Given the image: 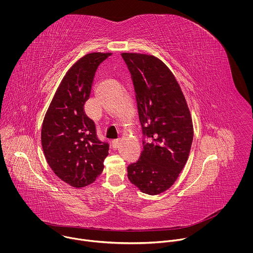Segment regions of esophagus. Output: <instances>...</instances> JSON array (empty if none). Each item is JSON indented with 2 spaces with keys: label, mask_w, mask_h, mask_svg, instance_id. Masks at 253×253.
<instances>
[{
  "label": "esophagus",
  "mask_w": 253,
  "mask_h": 253,
  "mask_svg": "<svg viewBox=\"0 0 253 253\" xmlns=\"http://www.w3.org/2000/svg\"><path fill=\"white\" fill-rule=\"evenodd\" d=\"M120 140H118V139H116V140H113L112 141V146H113V148H115V149H117V148H119L120 147Z\"/></svg>",
  "instance_id": "obj_1"
}]
</instances>
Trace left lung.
Here are the masks:
<instances>
[{
    "mask_svg": "<svg viewBox=\"0 0 253 253\" xmlns=\"http://www.w3.org/2000/svg\"><path fill=\"white\" fill-rule=\"evenodd\" d=\"M131 74L143 151L127 167L128 179L143 193L165 192L177 179L190 153L194 131L180 86L155 56L122 53Z\"/></svg>",
    "mask_w": 253,
    "mask_h": 253,
    "instance_id": "left-lung-1",
    "label": "left lung"
}]
</instances>
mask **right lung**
<instances>
[{
  "mask_svg": "<svg viewBox=\"0 0 253 253\" xmlns=\"http://www.w3.org/2000/svg\"><path fill=\"white\" fill-rule=\"evenodd\" d=\"M110 55L93 52L78 60L63 78L43 119L42 146L46 162L61 180L76 188L95 180L108 156L109 144L97 137L84 105L98 66Z\"/></svg>",
  "mask_w": 253,
  "mask_h": 253,
  "instance_id": "obj_1",
  "label": "right lung"
}]
</instances>
